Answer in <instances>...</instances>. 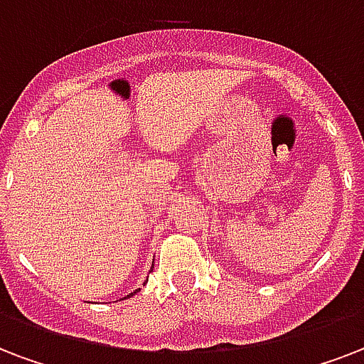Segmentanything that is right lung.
Masks as SVG:
<instances>
[{
  "instance_id": "right-lung-1",
  "label": "right lung",
  "mask_w": 364,
  "mask_h": 364,
  "mask_svg": "<svg viewBox=\"0 0 364 364\" xmlns=\"http://www.w3.org/2000/svg\"><path fill=\"white\" fill-rule=\"evenodd\" d=\"M133 294H135V292H132V294H129V296H127V298H132V296H133Z\"/></svg>"
}]
</instances>
